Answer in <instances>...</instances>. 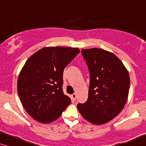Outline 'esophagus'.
<instances>
[{"label": "esophagus", "mask_w": 146, "mask_h": 146, "mask_svg": "<svg viewBox=\"0 0 146 146\" xmlns=\"http://www.w3.org/2000/svg\"><path fill=\"white\" fill-rule=\"evenodd\" d=\"M72 100H76V94H73L72 95Z\"/></svg>", "instance_id": "esophagus-1"}]
</instances>
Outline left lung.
I'll return each instance as SVG.
<instances>
[{
  "instance_id": "left-lung-1",
  "label": "left lung",
  "mask_w": 146,
  "mask_h": 146,
  "mask_svg": "<svg viewBox=\"0 0 146 146\" xmlns=\"http://www.w3.org/2000/svg\"><path fill=\"white\" fill-rule=\"evenodd\" d=\"M89 68L88 98L78 109L84 118L102 125L117 116L126 103L129 73L120 60L111 52L93 48L81 51Z\"/></svg>"
}]
</instances>
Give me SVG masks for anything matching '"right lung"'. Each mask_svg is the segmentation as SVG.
Returning <instances> with one entry per match:
<instances>
[{
  "label": "right lung",
  "mask_w": 146,
  "mask_h": 146,
  "mask_svg": "<svg viewBox=\"0 0 146 146\" xmlns=\"http://www.w3.org/2000/svg\"><path fill=\"white\" fill-rule=\"evenodd\" d=\"M78 48L44 47L33 54L20 72L17 90L24 108L39 122L56 120L71 99L64 94L63 72Z\"/></svg>",
  "instance_id": "obj_1"
}]
</instances>
